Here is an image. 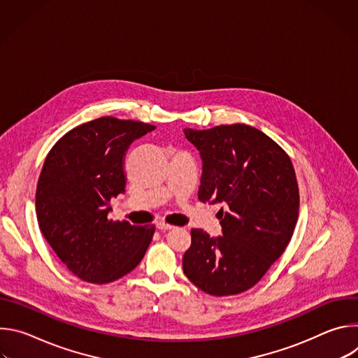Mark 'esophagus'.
<instances>
[{"mask_svg": "<svg viewBox=\"0 0 358 358\" xmlns=\"http://www.w3.org/2000/svg\"><path fill=\"white\" fill-rule=\"evenodd\" d=\"M157 228L162 229V231H169V229H171L174 227L170 225V224H166V222H157Z\"/></svg>", "mask_w": 358, "mask_h": 358, "instance_id": "1", "label": "esophagus"}]
</instances>
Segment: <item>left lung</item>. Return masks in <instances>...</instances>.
<instances>
[{
    "label": "left lung",
    "mask_w": 358,
    "mask_h": 358,
    "mask_svg": "<svg viewBox=\"0 0 358 358\" xmlns=\"http://www.w3.org/2000/svg\"><path fill=\"white\" fill-rule=\"evenodd\" d=\"M199 151L198 198L221 203L222 236L191 229L182 257L185 276L202 292L232 296L257 285L292 239L299 187L286 151L261 130L222 124L184 130Z\"/></svg>",
    "instance_id": "1"
}]
</instances>
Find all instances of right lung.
I'll list each match as a JSON object with an SVG mask.
<instances>
[{
	"instance_id": "add662e5",
	"label": "right lung",
	"mask_w": 358,
	"mask_h": 358,
	"mask_svg": "<svg viewBox=\"0 0 358 358\" xmlns=\"http://www.w3.org/2000/svg\"><path fill=\"white\" fill-rule=\"evenodd\" d=\"M156 127L105 116L83 123L50 148L38 178L39 229L79 279L105 285L143 259L155 225L109 220L110 199L124 192L123 157L130 143Z\"/></svg>"
}]
</instances>
